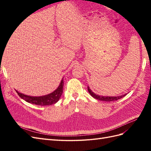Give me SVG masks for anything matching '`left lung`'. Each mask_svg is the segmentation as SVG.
Returning <instances> with one entry per match:
<instances>
[{"label":"left lung","instance_id":"obj_1","mask_svg":"<svg viewBox=\"0 0 151 151\" xmlns=\"http://www.w3.org/2000/svg\"><path fill=\"white\" fill-rule=\"evenodd\" d=\"M88 92L89 93V94H90L93 98H95L96 99H98V100H99V101H106V102L117 101V100H118V99H120L121 98H123V97H124V96L127 95V94H124L123 95L118 96V97H108H108H106V96H100V95H98L97 94L94 93L91 90L89 86H88Z\"/></svg>","mask_w":151,"mask_h":151}]
</instances>
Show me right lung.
Listing matches in <instances>:
<instances>
[{
    "mask_svg": "<svg viewBox=\"0 0 151 151\" xmlns=\"http://www.w3.org/2000/svg\"><path fill=\"white\" fill-rule=\"evenodd\" d=\"M63 78L61 81L60 84L58 87L52 93L46 95L44 96H40V97H32V96L26 95L21 93L18 92L17 90H15L18 95L21 99H23L25 101H27L29 103L39 105V106H50L53 104H55L59 101L60 98L61 97L63 93Z\"/></svg>",
    "mask_w": 151,
    "mask_h": 151,
    "instance_id": "add662e5",
    "label": "right lung"
}]
</instances>
